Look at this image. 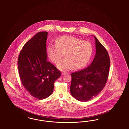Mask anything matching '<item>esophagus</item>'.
Returning a JSON list of instances; mask_svg holds the SVG:
<instances>
[{"instance_id":"esophagus-1","label":"esophagus","mask_w":129,"mask_h":129,"mask_svg":"<svg viewBox=\"0 0 129 129\" xmlns=\"http://www.w3.org/2000/svg\"><path fill=\"white\" fill-rule=\"evenodd\" d=\"M67 72H62V73H61V75H64L66 74Z\"/></svg>"}]
</instances>
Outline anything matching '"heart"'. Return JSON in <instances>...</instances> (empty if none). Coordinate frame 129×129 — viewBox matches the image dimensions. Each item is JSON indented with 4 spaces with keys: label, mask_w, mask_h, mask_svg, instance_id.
Returning a JSON list of instances; mask_svg holds the SVG:
<instances>
[{
    "label": "heart",
    "mask_w": 129,
    "mask_h": 129,
    "mask_svg": "<svg viewBox=\"0 0 129 129\" xmlns=\"http://www.w3.org/2000/svg\"><path fill=\"white\" fill-rule=\"evenodd\" d=\"M93 52V46L89 41L70 36H64L57 39L56 44H50L47 48V54L51 61L57 63L64 53L65 58L58 63L57 68L61 71L72 68L79 69L89 61Z\"/></svg>",
    "instance_id": "1"
}]
</instances>
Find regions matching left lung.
<instances>
[{"instance_id": "1", "label": "left lung", "mask_w": 129, "mask_h": 129, "mask_svg": "<svg viewBox=\"0 0 129 129\" xmlns=\"http://www.w3.org/2000/svg\"><path fill=\"white\" fill-rule=\"evenodd\" d=\"M96 52L94 60L86 69L72 73L70 93L79 101L86 102L95 97L106 85L110 61L105 48L94 36Z\"/></svg>"}]
</instances>
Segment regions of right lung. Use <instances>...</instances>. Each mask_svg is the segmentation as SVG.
<instances>
[{
  "instance_id": "right-lung-1",
  "label": "right lung",
  "mask_w": 129,
  "mask_h": 129,
  "mask_svg": "<svg viewBox=\"0 0 129 129\" xmlns=\"http://www.w3.org/2000/svg\"><path fill=\"white\" fill-rule=\"evenodd\" d=\"M48 32L36 34L23 46L18 59L20 78L23 86L33 97L42 100L52 93L54 82L60 72L47 61Z\"/></svg>"
}]
</instances>
